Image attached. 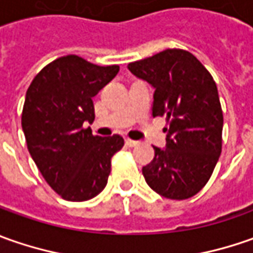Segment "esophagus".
I'll return each mask as SVG.
<instances>
[{
	"mask_svg": "<svg viewBox=\"0 0 253 253\" xmlns=\"http://www.w3.org/2000/svg\"><path fill=\"white\" fill-rule=\"evenodd\" d=\"M125 143H126L128 146H131V148H133V146H138V145H139V142L132 141V139H129V138H128V139H125Z\"/></svg>",
	"mask_w": 253,
	"mask_h": 253,
	"instance_id": "obj_1",
	"label": "esophagus"
}]
</instances>
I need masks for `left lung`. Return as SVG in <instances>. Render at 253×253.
Returning <instances> with one entry per match:
<instances>
[{
	"mask_svg": "<svg viewBox=\"0 0 253 253\" xmlns=\"http://www.w3.org/2000/svg\"><path fill=\"white\" fill-rule=\"evenodd\" d=\"M128 69L155 88L152 115L168 121L166 148L153 146L143 177L166 199H190L206 186L221 155L224 118L215 82L181 49H166Z\"/></svg>",
	"mask_w": 253,
	"mask_h": 253,
	"instance_id": "left-lung-1",
	"label": "left lung"
}]
</instances>
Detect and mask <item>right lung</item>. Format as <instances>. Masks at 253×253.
Segmentation results:
<instances>
[{
	"label": "right lung",
	"instance_id": "add662e5",
	"mask_svg": "<svg viewBox=\"0 0 253 253\" xmlns=\"http://www.w3.org/2000/svg\"><path fill=\"white\" fill-rule=\"evenodd\" d=\"M120 66H97L69 54L36 74L25 97L22 129L28 151L47 184L67 201H85L107 186L120 135H92L97 95Z\"/></svg>",
	"mask_w": 253,
	"mask_h": 253
}]
</instances>
